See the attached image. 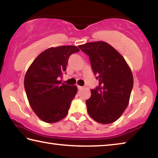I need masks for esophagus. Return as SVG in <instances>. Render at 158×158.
<instances>
[{
	"label": "esophagus",
	"instance_id": "obj_1",
	"mask_svg": "<svg viewBox=\"0 0 158 158\" xmlns=\"http://www.w3.org/2000/svg\"><path fill=\"white\" fill-rule=\"evenodd\" d=\"M77 88H78L79 90H81V89H82L84 87H83V86H80V85H77Z\"/></svg>",
	"mask_w": 158,
	"mask_h": 158
}]
</instances>
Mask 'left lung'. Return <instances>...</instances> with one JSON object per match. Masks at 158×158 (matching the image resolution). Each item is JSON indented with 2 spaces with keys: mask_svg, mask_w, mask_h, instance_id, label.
<instances>
[{
  "mask_svg": "<svg viewBox=\"0 0 158 158\" xmlns=\"http://www.w3.org/2000/svg\"><path fill=\"white\" fill-rule=\"evenodd\" d=\"M79 48L89 56L99 81L85 101L88 113L100 123H111L119 118L129 103L133 88L131 69L123 57L106 42H89Z\"/></svg>",
  "mask_w": 158,
  "mask_h": 158,
  "instance_id": "obj_1",
  "label": "left lung"
}]
</instances>
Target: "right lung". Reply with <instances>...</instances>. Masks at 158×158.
Masks as SVG:
<instances>
[{
    "instance_id": "add662e5",
    "label": "right lung",
    "mask_w": 158,
    "mask_h": 158,
    "mask_svg": "<svg viewBox=\"0 0 158 158\" xmlns=\"http://www.w3.org/2000/svg\"><path fill=\"white\" fill-rule=\"evenodd\" d=\"M79 51L76 46L49 48L29 67L24 79L26 93L31 108L42 121L53 123L68 114L77 87L64 84L59 78L66 70L69 57Z\"/></svg>"
}]
</instances>
